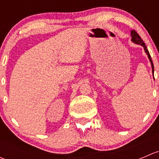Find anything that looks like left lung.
I'll return each instance as SVG.
<instances>
[{"label":"left lung","mask_w":159,"mask_h":159,"mask_svg":"<svg viewBox=\"0 0 159 159\" xmlns=\"http://www.w3.org/2000/svg\"><path fill=\"white\" fill-rule=\"evenodd\" d=\"M131 41L132 42H134V44H139V45L142 46V47L144 48V50H145V53H146V54L148 55V57L149 59V61H150L151 62V65H152V73H154V65H153V62H152V57H151V55L150 54H149L148 52V50L147 48V47L145 46V44L144 43V41H142V39L141 38V37L139 36V34L137 33V32L135 31V30H131ZM154 76V75H153Z\"/></svg>","instance_id":"left-lung-1"}]
</instances>
